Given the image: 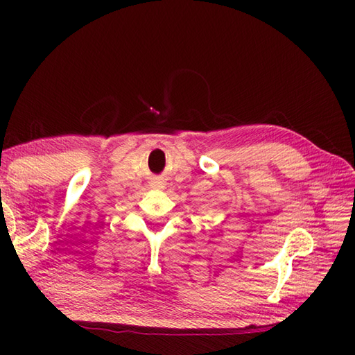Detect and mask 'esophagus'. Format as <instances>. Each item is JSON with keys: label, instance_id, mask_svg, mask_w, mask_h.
<instances>
[{"label": "esophagus", "instance_id": "obj_1", "mask_svg": "<svg viewBox=\"0 0 355 355\" xmlns=\"http://www.w3.org/2000/svg\"><path fill=\"white\" fill-rule=\"evenodd\" d=\"M150 186H153L154 189H162V182L160 180H154V182L150 183Z\"/></svg>", "mask_w": 355, "mask_h": 355}]
</instances>
